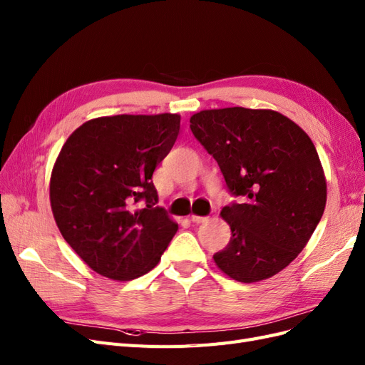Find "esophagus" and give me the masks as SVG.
Instances as JSON below:
<instances>
[{
    "instance_id": "esophagus-1",
    "label": "esophagus",
    "mask_w": 365,
    "mask_h": 365,
    "mask_svg": "<svg viewBox=\"0 0 365 365\" xmlns=\"http://www.w3.org/2000/svg\"><path fill=\"white\" fill-rule=\"evenodd\" d=\"M190 220H192L193 224H202V222H207L208 217H205V216H196V215H192V216H190Z\"/></svg>"
}]
</instances>
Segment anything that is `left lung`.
<instances>
[{
  "instance_id": "left-lung-1",
  "label": "left lung",
  "mask_w": 365,
  "mask_h": 365,
  "mask_svg": "<svg viewBox=\"0 0 365 365\" xmlns=\"http://www.w3.org/2000/svg\"><path fill=\"white\" fill-rule=\"evenodd\" d=\"M195 138L240 202L222 208L228 245L213 259L242 283L280 272L302 252L326 207L317 149L292 120L271 109H207L190 118Z\"/></svg>"
}]
</instances>
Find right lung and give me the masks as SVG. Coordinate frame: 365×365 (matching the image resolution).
Here are the masks:
<instances>
[{
  "mask_svg": "<svg viewBox=\"0 0 365 365\" xmlns=\"http://www.w3.org/2000/svg\"><path fill=\"white\" fill-rule=\"evenodd\" d=\"M178 114L98 117L65 141L50 180L54 220L88 267L132 280L160 262L178 224L157 207V165L180 134Z\"/></svg>",
  "mask_w": 365,
  "mask_h": 365,
  "instance_id": "add662e5",
  "label": "right lung"
}]
</instances>
